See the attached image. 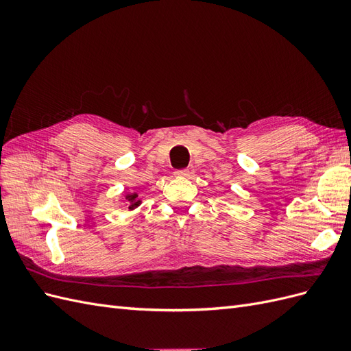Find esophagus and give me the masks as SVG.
I'll return each instance as SVG.
<instances>
[{
	"label": "esophagus",
	"instance_id": "esophagus-1",
	"mask_svg": "<svg viewBox=\"0 0 351 351\" xmlns=\"http://www.w3.org/2000/svg\"><path fill=\"white\" fill-rule=\"evenodd\" d=\"M174 174H176V177H187L189 169H178V171H176Z\"/></svg>",
	"mask_w": 351,
	"mask_h": 351
}]
</instances>
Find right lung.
I'll use <instances>...</instances> for the list:
<instances>
[{"instance_id":"add662e5","label":"right lung","mask_w":351,"mask_h":351,"mask_svg":"<svg viewBox=\"0 0 351 351\" xmlns=\"http://www.w3.org/2000/svg\"><path fill=\"white\" fill-rule=\"evenodd\" d=\"M123 197L125 200L127 209H129L130 212L134 210L137 206L142 205V199H139V193H137V192H125L123 195Z\"/></svg>"}]
</instances>
